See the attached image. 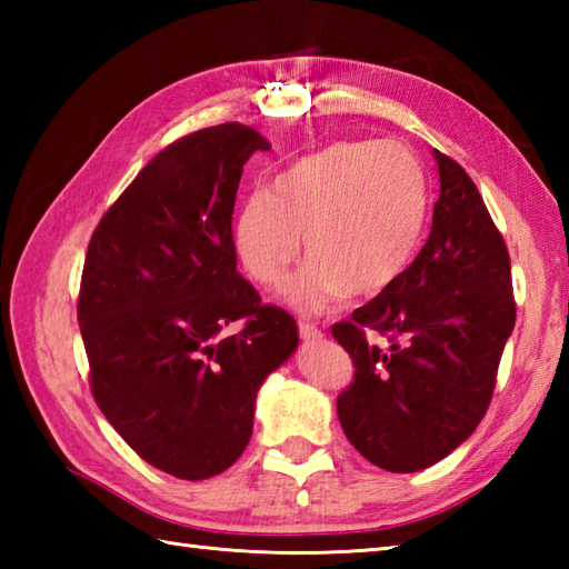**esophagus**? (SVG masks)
<instances>
[{
	"label": "esophagus",
	"instance_id": "34e87169",
	"mask_svg": "<svg viewBox=\"0 0 569 569\" xmlns=\"http://www.w3.org/2000/svg\"><path fill=\"white\" fill-rule=\"evenodd\" d=\"M298 332H300V340H303V342L322 340V332L312 322H298Z\"/></svg>",
	"mask_w": 569,
	"mask_h": 569
}]
</instances>
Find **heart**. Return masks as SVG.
<instances>
[{
  "mask_svg": "<svg viewBox=\"0 0 569 569\" xmlns=\"http://www.w3.org/2000/svg\"><path fill=\"white\" fill-rule=\"evenodd\" d=\"M428 217L426 173L401 141H340L298 159L253 192L234 217V249L263 288H288L300 312L330 310L345 293L386 291L408 261Z\"/></svg>",
  "mask_w": 569,
  "mask_h": 569,
  "instance_id": "obj_1",
  "label": "heart"
}]
</instances>
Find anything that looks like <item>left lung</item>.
Returning a JSON list of instances; mask_svg holds the SVG:
<instances>
[{
	"instance_id": "1",
	"label": "left lung",
	"mask_w": 569,
	"mask_h": 569,
	"mask_svg": "<svg viewBox=\"0 0 569 569\" xmlns=\"http://www.w3.org/2000/svg\"><path fill=\"white\" fill-rule=\"evenodd\" d=\"M440 171L430 237L396 281L337 322L355 361L337 398L340 426L371 465L426 469L457 450L485 418L516 325L511 259L477 186L450 156ZM379 331L389 348L368 342Z\"/></svg>"
}]
</instances>
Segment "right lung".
Returning a JSON list of instances; mask_svg holds the SVG:
<instances>
[{"label":"right lung","instance_id":"add662e5","mask_svg":"<svg viewBox=\"0 0 569 569\" xmlns=\"http://www.w3.org/2000/svg\"><path fill=\"white\" fill-rule=\"evenodd\" d=\"M271 143L239 122L173 141L104 212L84 257L78 322L90 389L156 469L198 481L249 445L263 379L298 325L237 271L232 212L244 163ZM244 319L239 333L223 335Z\"/></svg>","mask_w":569,"mask_h":569}]
</instances>
